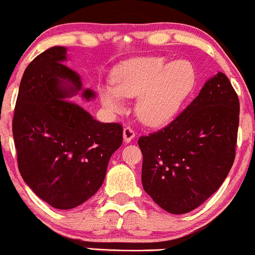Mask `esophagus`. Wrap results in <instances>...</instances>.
Instances as JSON below:
<instances>
[{
  "label": "esophagus",
  "instance_id": "1",
  "mask_svg": "<svg viewBox=\"0 0 255 255\" xmlns=\"http://www.w3.org/2000/svg\"><path fill=\"white\" fill-rule=\"evenodd\" d=\"M133 137H135V130L130 127H125L124 128V141L125 142H130Z\"/></svg>",
  "mask_w": 255,
  "mask_h": 255
}]
</instances>
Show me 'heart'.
Listing matches in <instances>:
<instances>
[{
    "label": "heart",
    "mask_w": 255,
    "mask_h": 255,
    "mask_svg": "<svg viewBox=\"0 0 255 255\" xmlns=\"http://www.w3.org/2000/svg\"><path fill=\"white\" fill-rule=\"evenodd\" d=\"M196 70L188 60L169 62L163 57H136L113 72L112 86L102 88L101 101L112 112H122L123 97L135 98L136 114L158 127L172 120L196 86Z\"/></svg>",
    "instance_id": "obj_1"
}]
</instances>
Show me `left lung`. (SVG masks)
Wrapping results in <instances>:
<instances>
[{
  "instance_id": "8db88e82",
  "label": "left lung",
  "mask_w": 255,
  "mask_h": 255,
  "mask_svg": "<svg viewBox=\"0 0 255 255\" xmlns=\"http://www.w3.org/2000/svg\"><path fill=\"white\" fill-rule=\"evenodd\" d=\"M238 124V96L219 72L167 127L138 138L146 193L174 215L200 206L235 162Z\"/></svg>"
}]
</instances>
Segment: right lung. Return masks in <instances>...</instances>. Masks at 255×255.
Returning <instances> with one entry per match:
<instances>
[{
    "mask_svg": "<svg viewBox=\"0 0 255 255\" xmlns=\"http://www.w3.org/2000/svg\"><path fill=\"white\" fill-rule=\"evenodd\" d=\"M65 60L66 49L54 46L28 65L12 123L23 180L60 210L77 207L98 191L110 157L123 143L122 124L97 122L65 101L83 87L81 76L62 64ZM83 97L94 93L87 89Z\"/></svg>",
    "mask_w": 255,
    "mask_h": 255,
    "instance_id": "1",
    "label": "right lung"
}]
</instances>
